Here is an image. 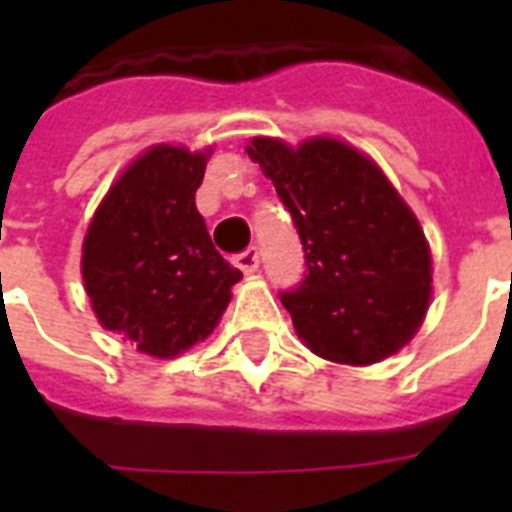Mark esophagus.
<instances>
[{"mask_svg": "<svg viewBox=\"0 0 512 512\" xmlns=\"http://www.w3.org/2000/svg\"><path fill=\"white\" fill-rule=\"evenodd\" d=\"M259 259V248L248 246L246 251H241L235 256V264H238V269H241L243 274H253V271H259Z\"/></svg>", "mask_w": 512, "mask_h": 512, "instance_id": "34e87169", "label": "esophagus"}]
</instances>
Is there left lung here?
Instances as JSON below:
<instances>
[{
	"label": "left lung",
	"instance_id": "1",
	"mask_svg": "<svg viewBox=\"0 0 512 512\" xmlns=\"http://www.w3.org/2000/svg\"><path fill=\"white\" fill-rule=\"evenodd\" d=\"M246 151L277 187L305 251V279L279 295L297 336L338 364L400 351L428 310L431 251L382 169L333 138L297 148L253 138Z\"/></svg>",
	"mask_w": 512,
	"mask_h": 512
}]
</instances>
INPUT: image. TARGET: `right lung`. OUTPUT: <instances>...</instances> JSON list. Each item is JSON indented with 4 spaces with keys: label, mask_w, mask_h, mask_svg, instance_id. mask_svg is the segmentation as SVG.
I'll return each mask as SVG.
<instances>
[{
    "label": "right lung",
    "mask_w": 512,
    "mask_h": 512,
    "mask_svg": "<svg viewBox=\"0 0 512 512\" xmlns=\"http://www.w3.org/2000/svg\"><path fill=\"white\" fill-rule=\"evenodd\" d=\"M207 156L153 146L112 184L84 238L94 315L158 359L205 341L243 277L215 251L194 205Z\"/></svg>",
    "instance_id": "add662e5"
}]
</instances>
